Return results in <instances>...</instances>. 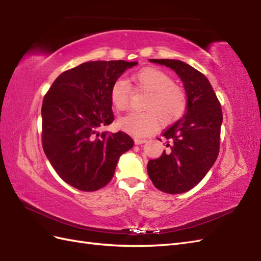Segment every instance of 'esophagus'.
I'll list each match as a JSON object with an SVG mask.
<instances>
[{"mask_svg":"<svg viewBox=\"0 0 261 261\" xmlns=\"http://www.w3.org/2000/svg\"><path fill=\"white\" fill-rule=\"evenodd\" d=\"M147 143V139H141V138H135V144L136 145H143Z\"/></svg>","mask_w":261,"mask_h":261,"instance_id":"1","label":"esophagus"}]
</instances>
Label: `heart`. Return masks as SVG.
I'll return each mask as SVG.
<instances>
[{
    "label": "heart",
    "instance_id": "heart-1",
    "mask_svg": "<svg viewBox=\"0 0 261 261\" xmlns=\"http://www.w3.org/2000/svg\"><path fill=\"white\" fill-rule=\"evenodd\" d=\"M132 82L137 89L147 92L143 105L145 112L129 113L117 121V127L141 137L153 132L159 122L169 125L184 114L187 101L184 91L175 86L173 78L163 70L146 67L132 76ZM110 99L116 111H125L129 108L130 88L124 80L113 83L110 90Z\"/></svg>",
    "mask_w": 261,
    "mask_h": 261
}]
</instances>
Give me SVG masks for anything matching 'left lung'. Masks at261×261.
<instances>
[{"mask_svg": "<svg viewBox=\"0 0 261 261\" xmlns=\"http://www.w3.org/2000/svg\"><path fill=\"white\" fill-rule=\"evenodd\" d=\"M149 61L174 70L187 96L185 115L162 134L168 149L147 165L159 191L181 194L198 184L217 160L222 110L208 78L198 70L179 60Z\"/></svg>", "mask_w": 261, "mask_h": 261, "instance_id": "8db88e82", "label": "left lung"}]
</instances>
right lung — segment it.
<instances>
[{
	"label": "right lung",
	"instance_id": "obj_1",
	"mask_svg": "<svg viewBox=\"0 0 261 261\" xmlns=\"http://www.w3.org/2000/svg\"><path fill=\"white\" fill-rule=\"evenodd\" d=\"M138 62H86L62 73L43 98L42 146L59 176L94 192L112 179L120 156L134 146L123 132L99 129L114 120L110 90Z\"/></svg>",
	"mask_w": 261,
	"mask_h": 261
}]
</instances>
